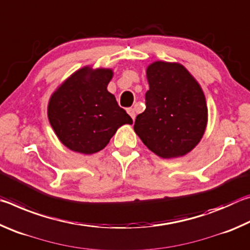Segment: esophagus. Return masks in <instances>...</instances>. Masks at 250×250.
Returning a JSON list of instances; mask_svg holds the SVG:
<instances>
[{
	"label": "esophagus",
	"instance_id": "esophagus-1",
	"mask_svg": "<svg viewBox=\"0 0 250 250\" xmlns=\"http://www.w3.org/2000/svg\"><path fill=\"white\" fill-rule=\"evenodd\" d=\"M126 112H128L129 115H130V117L132 118V120H134V119H135V112H134V109H132V108H129L128 110H126Z\"/></svg>",
	"mask_w": 250,
	"mask_h": 250
}]
</instances>
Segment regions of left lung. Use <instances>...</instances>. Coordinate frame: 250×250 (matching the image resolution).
Segmentation results:
<instances>
[{"mask_svg":"<svg viewBox=\"0 0 250 250\" xmlns=\"http://www.w3.org/2000/svg\"><path fill=\"white\" fill-rule=\"evenodd\" d=\"M146 74L150 87L146 109L135 119L134 132L160 158L184 156L205 133L208 109L204 91L180 62L155 61Z\"/></svg>","mask_w":250,"mask_h":250,"instance_id":"8db88e82","label":"left lung"}]
</instances>
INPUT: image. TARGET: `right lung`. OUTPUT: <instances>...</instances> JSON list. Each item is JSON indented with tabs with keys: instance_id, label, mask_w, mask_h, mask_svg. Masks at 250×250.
I'll list each match as a JSON object with an SVG mask.
<instances>
[{
	"instance_id": "right-lung-1",
	"label": "right lung",
	"mask_w": 250,
	"mask_h": 250,
	"mask_svg": "<svg viewBox=\"0 0 250 250\" xmlns=\"http://www.w3.org/2000/svg\"><path fill=\"white\" fill-rule=\"evenodd\" d=\"M113 70L83 66L55 89L47 116L55 134L69 150L94 154L104 149L117 130L132 125L107 87Z\"/></svg>"
}]
</instances>
